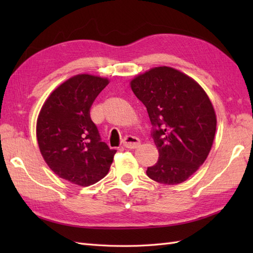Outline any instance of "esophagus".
<instances>
[{
    "label": "esophagus",
    "mask_w": 253,
    "mask_h": 253,
    "mask_svg": "<svg viewBox=\"0 0 253 253\" xmlns=\"http://www.w3.org/2000/svg\"><path fill=\"white\" fill-rule=\"evenodd\" d=\"M124 147L128 149H136L140 146V140L135 136H126L123 141Z\"/></svg>",
    "instance_id": "obj_1"
}]
</instances>
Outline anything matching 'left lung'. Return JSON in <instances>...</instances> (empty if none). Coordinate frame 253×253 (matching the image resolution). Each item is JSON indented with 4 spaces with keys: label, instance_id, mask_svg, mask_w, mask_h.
Returning <instances> with one entry per match:
<instances>
[{
    "label": "left lung",
    "instance_id": "left-lung-1",
    "mask_svg": "<svg viewBox=\"0 0 253 253\" xmlns=\"http://www.w3.org/2000/svg\"><path fill=\"white\" fill-rule=\"evenodd\" d=\"M130 87L154 127L159 160L147 175L165 185L184 182L207 160L215 136L216 114L209 95L195 79L169 66L137 75Z\"/></svg>",
    "mask_w": 253,
    "mask_h": 253
}]
</instances>
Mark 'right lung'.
Returning <instances> with one entry per match:
<instances>
[{
	"label": "right lung",
	"instance_id": "add662e5",
	"mask_svg": "<svg viewBox=\"0 0 253 253\" xmlns=\"http://www.w3.org/2000/svg\"><path fill=\"white\" fill-rule=\"evenodd\" d=\"M110 80L78 74L52 91L37 120L42 158L54 173L74 185L88 187L109 173L116 150L100 140L90 107Z\"/></svg>",
	"mask_w": 253,
	"mask_h": 253
}]
</instances>
